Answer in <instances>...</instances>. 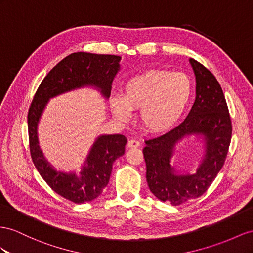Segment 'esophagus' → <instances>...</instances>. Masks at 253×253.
I'll use <instances>...</instances> for the list:
<instances>
[{"label": "esophagus", "mask_w": 253, "mask_h": 253, "mask_svg": "<svg viewBox=\"0 0 253 253\" xmlns=\"http://www.w3.org/2000/svg\"><path fill=\"white\" fill-rule=\"evenodd\" d=\"M127 146H128L129 148H135V147H139V146H140V142H139V141H137V140H133V139H131V140H129V141H128Z\"/></svg>", "instance_id": "esophagus-1"}]
</instances>
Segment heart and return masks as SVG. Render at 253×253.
Segmentation results:
<instances>
[{"label":"heart","mask_w":253,"mask_h":253,"mask_svg":"<svg viewBox=\"0 0 253 253\" xmlns=\"http://www.w3.org/2000/svg\"><path fill=\"white\" fill-rule=\"evenodd\" d=\"M192 95V82L183 73L155 69L132 77L124 86V95L111 98L116 118L126 121L131 110H140V121L146 129L159 132L180 119Z\"/></svg>","instance_id":"heart-1"}]
</instances>
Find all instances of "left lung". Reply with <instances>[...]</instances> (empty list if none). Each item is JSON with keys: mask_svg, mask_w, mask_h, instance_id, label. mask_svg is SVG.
I'll use <instances>...</instances> for the list:
<instances>
[{"mask_svg": "<svg viewBox=\"0 0 253 253\" xmlns=\"http://www.w3.org/2000/svg\"><path fill=\"white\" fill-rule=\"evenodd\" d=\"M196 75V100L186 120L167 133L145 141L146 180L155 197L172 205L196 199L209 189L224 165L232 137V122L222 88L211 71L190 59ZM203 134L206 158L196 174L180 176L169 165L173 145L186 134Z\"/></svg>", "mask_w": 253, "mask_h": 253, "instance_id": "8db88e82", "label": "left lung"}]
</instances>
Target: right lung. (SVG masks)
Masks as SVG:
<instances>
[{
    "instance_id": "add662e5",
    "label": "right lung",
    "mask_w": 253,
    "mask_h": 253,
    "mask_svg": "<svg viewBox=\"0 0 253 253\" xmlns=\"http://www.w3.org/2000/svg\"><path fill=\"white\" fill-rule=\"evenodd\" d=\"M120 60L121 56L110 54H69L44 77L29 108V146L33 164L51 189L74 203L92 201L106 188L113 163L125 153L127 139L123 134L100 135L90 150L80 175L77 176L76 174L55 171L44 160L38 147V121L49 98L70 89L92 85L98 87L108 98L112 81L120 68Z\"/></svg>"
}]
</instances>
